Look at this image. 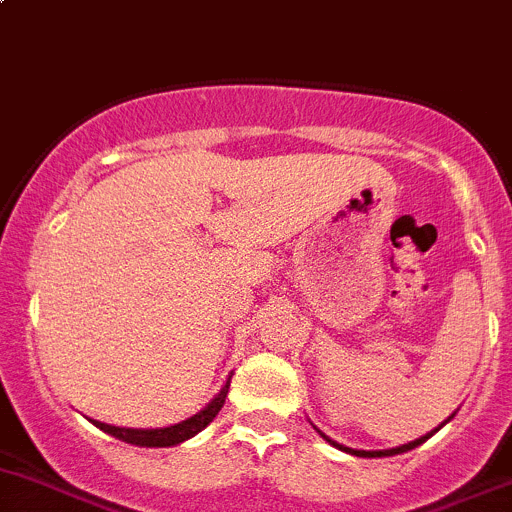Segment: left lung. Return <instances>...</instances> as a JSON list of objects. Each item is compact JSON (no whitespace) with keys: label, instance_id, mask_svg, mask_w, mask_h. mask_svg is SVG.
<instances>
[{"label":"left lung","instance_id":"left-lung-1","mask_svg":"<svg viewBox=\"0 0 512 512\" xmlns=\"http://www.w3.org/2000/svg\"><path fill=\"white\" fill-rule=\"evenodd\" d=\"M451 419V416H449ZM446 424V421H444ZM441 429V426H439ZM439 429H434V431H439ZM434 431H431V434H434ZM320 436H323L325 441H330V444L333 446H337V449H342V451H350V453H355V456H365V458H379V456H394V453H404V451H412V449H416V446L419 444H424L426 439H429L431 434H426V436H421V439H416V441H412V444H404V446H397V449H387V451H355V449H347V446H340V444H335L333 439H328V436L323 434V431H318Z\"/></svg>","mask_w":512,"mask_h":512}]
</instances>
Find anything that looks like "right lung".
<instances>
[{"label":"right lung","mask_w":512,"mask_h":512,"mask_svg":"<svg viewBox=\"0 0 512 512\" xmlns=\"http://www.w3.org/2000/svg\"><path fill=\"white\" fill-rule=\"evenodd\" d=\"M226 394H229V382L221 387V392L207 404V407L202 409V412L189 416L187 421H179V424H175V426H165V429H120V426L103 424V421H93V419L91 421L98 426L100 431H105V434L125 441V444L150 446V449H165V446L182 444V441L192 439L194 434H199V431H202L204 426H207L209 421H212L214 416L221 412V407H224V402H226Z\"/></svg>","instance_id":"1"}]
</instances>
